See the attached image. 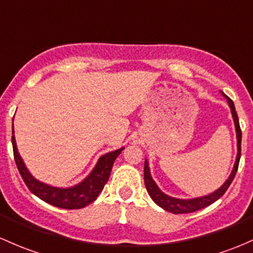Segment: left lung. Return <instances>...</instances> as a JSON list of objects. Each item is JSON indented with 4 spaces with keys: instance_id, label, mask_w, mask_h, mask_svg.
Wrapping results in <instances>:
<instances>
[{
    "instance_id": "obj_1",
    "label": "left lung",
    "mask_w": 253,
    "mask_h": 253,
    "mask_svg": "<svg viewBox=\"0 0 253 253\" xmlns=\"http://www.w3.org/2000/svg\"><path fill=\"white\" fill-rule=\"evenodd\" d=\"M220 94L227 99L228 105L230 108V113H232V118L234 121V126H235V132H236V148H238V154H236L235 162H234V166L232 172H230L229 177L227 178L224 183L220 185L218 189H216L212 193L207 194V195L198 196V198H191V199H179V198H173V196H169L167 194H165L159 185L156 184L155 180L153 179L150 173V167H149L148 159H145L144 162V183L145 188H147L148 194L150 195V198L153 199V201L158 206H160L161 209H164L165 211H169L171 213H190V212H195L198 210L204 209V207L209 206V205L213 204L214 201H217L223 194L227 191L229 185L232 184L234 177H235L236 171H238L239 161H240V155H241V129L240 125H239V119L238 114L235 111V106L232 99L227 97L224 93L220 92Z\"/></svg>"
}]
</instances>
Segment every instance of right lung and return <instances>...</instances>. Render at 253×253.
Returning <instances> with one entry per match:
<instances>
[{
    "instance_id": "right-lung-1",
    "label": "right lung",
    "mask_w": 253,
    "mask_h": 253,
    "mask_svg": "<svg viewBox=\"0 0 253 253\" xmlns=\"http://www.w3.org/2000/svg\"><path fill=\"white\" fill-rule=\"evenodd\" d=\"M12 144H13V153H14V160L17 164L19 173L25 182L26 187L30 189L33 194H35L37 198L41 200L46 201L50 205L59 209L66 210H76L82 209V207L87 206L100 194L103 190L104 185L108 182L109 177H110L111 169L115 162L116 158L121 154V151L125 148H120L118 150L110 151L104 155L100 156L98 159L97 164L93 167V169L89 172L84 179L78 184L73 185V187H53V185L47 184V183L41 182V180L36 179L30 171L26 167L25 162L21 159L19 151L17 148V142H15L14 137V126L12 124Z\"/></svg>"
}]
</instances>
